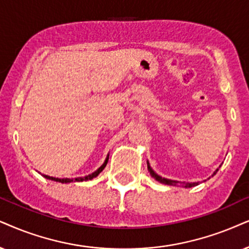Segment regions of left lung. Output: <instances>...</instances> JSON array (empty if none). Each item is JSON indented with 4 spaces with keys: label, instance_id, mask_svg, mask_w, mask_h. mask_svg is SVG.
<instances>
[{
    "label": "left lung",
    "instance_id": "1",
    "mask_svg": "<svg viewBox=\"0 0 249 249\" xmlns=\"http://www.w3.org/2000/svg\"><path fill=\"white\" fill-rule=\"evenodd\" d=\"M147 166H148V171L150 172V176H152V177L154 178V179H156L157 181H160V182H162V184H165V185H174V186H176V185L177 184H182V186H185V187H193V186H196V185H199V182H181V181H176V180H171V179H166V178H162L161 176H159L156 174V172H154V170L150 168V165H149V163L147 162ZM218 171V169L216 170L215 172H213V175H216V172Z\"/></svg>",
    "mask_w": 249,
    "mask_h": 249
}]
</instances>
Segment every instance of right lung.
<instances>
[{
  "label": "right lung",
  "instance_id": "obj_1",
  "mask_svg": "<svg viewBox=\"0 0 249 249\" xmlns=\"http://www.w3.org/2000/svg\"><path fill=\"white\" fill-rule=\"evenodd\" d=\"M108 160H109V155L107 156L105 163H103V164H102L101 166H100V168L97 169L96 171H94L93 174H90V175H88V176H85V177H78V178H74V179H70V178H55V177H49V176H46V175H43V177L47 178V179H49V180H54V181L63 182V184H64V182H65V184H68V182H72V181H86V180H90V179L97 177L100 172H101L102 170L106 168L107 163H108Z\"/></svg>",
  "mask_w": 249,
  "mask_h": 249
}]
</instances>
